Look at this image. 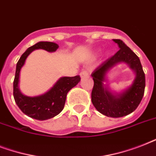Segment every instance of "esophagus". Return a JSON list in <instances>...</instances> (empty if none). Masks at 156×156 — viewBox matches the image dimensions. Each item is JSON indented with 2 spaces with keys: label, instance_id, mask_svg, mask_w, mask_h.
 I'll use <instances>...</instances> for the list:
<instances>
[{
  "label": "esophagus",
  "instance_id": "34e87169",
  "mask_svg": "<svg viewBox=\"0 0 156 156\" xmlns=\"http://www.w3.org/2000/svg\"><path fill=\"white\" fill-rule=\"evenodd\" d=\"M89 75V71L87 69H84L80 73L81 78H85V77H87Z\"/></svg>",
  "mask_w": 156,
  "mask_h": 156
}]
</instances>
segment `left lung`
<instances>
[{"label":"left lung","mask_w":156,"mask_h":156,"mask_svg":"<svg viewBox=\"0 0 156 156\" xmlns=\"http://www.w3.org/2000/svg\"><path fill=\"white\" fill-rule=\"evenodd\" d=\"M120 49L113 56L101 63L91 73L94 87L91 91V102L95 108L109 117H121L133 112L140 104L145 90V73L138 56L121 40H113ZM120 62L128 63L136 71L133 85L121 94L115 96L104 87L102 82L106 72Z\"/></svg>","instance_id":"8db88e82"}]
</instances>
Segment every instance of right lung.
Returning a JSON list of instances; mask_svg holds the SVG:
<instances>
[{
	"label": "right lung",
	"instance_id": "add662e5",
	"mask_svg": "<svg viewBox=\"0 0 156 156\" xmlns=\"http://www.w3.org/2000/svg\"><path fill=\"white\" fill-rule=\"evenodd\" d=\"M58 47L55 43L39 42L27 48L17 63L15 77L13 80L14 100L23 113L35 120L44 121L58 115L63 110L67 93L81 80L80 76L78 75L61 78L48 92L35 97L26 96L20 92L18 88L19 73L28 55L34 50L40 48L48 52H55Z\"/></svg>",
	"mask_w": 156,
	"mask_h": 156
}]
</instances>
